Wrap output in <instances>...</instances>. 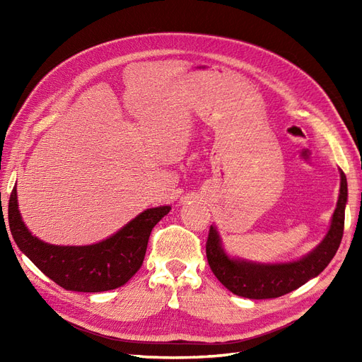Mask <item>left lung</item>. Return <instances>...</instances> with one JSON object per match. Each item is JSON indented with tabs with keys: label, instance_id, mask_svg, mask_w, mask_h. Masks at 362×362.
Listing matches in <instances>:
<instances>
[{
	"label": "left lung",
	"instance_id": "left-lung-1",
	"mask_svg": "<svg viewBox=\"0 0 362 362\" xmlns=\"http://www.w3.org/2000/svg\"><path fill=\"white\" fill-rule=\"evenodd\" d=\"M347 202V180L341 172V187L332 216L329 233L311 254L287 264H254L229 259L223 252L216 229L211 226L206 238V259L216 278L237 296L247 299H273L299 288L329 264L339 247L344 231V208Z\"/></svg>",
	"mask_w": 362,
	"mask_h": 362
}]
</instances>
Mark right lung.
I'll use <instances>...</instances> for the list:
<instances>
[{
    "instance_id": "obj_1",
    "label": "right lung",
    "mask_w": 362,
    "mask_h": 362,
    "mask_svg": "<svg viewBox=\"0 0 362 362\" xmlns=\"http://www.w3.org/2000/svg\"><path fill=\"white\" fill-rule=\"evenodd\" d=\"M170 206L139 214L110 238L92 246H52L33 237L21 221L16 185L8 199V226L15 243L43 275L71 291L98 293L124 286L144 264L152 228Z\"/></svg>"
}]
</instances>
